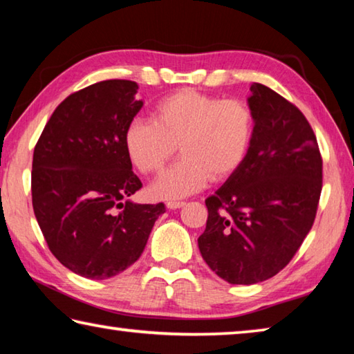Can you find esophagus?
Returning <instances> with one entry per match:
<instances>
[{"mask_svg": "<svg viewBox=\"0 0 354 354\" xmlns=\"http://www.w3.org/2000/svg\"><path fill=\"white\" fill-rule=\"evenodd\" d=\"M184 206V201H169L167 203V207L169 209H179Z\"/></svg>", "mask_w": 354, "mask_h": 354, "instance_id": "34e87169", "label": "esophagus"}]
</instances>
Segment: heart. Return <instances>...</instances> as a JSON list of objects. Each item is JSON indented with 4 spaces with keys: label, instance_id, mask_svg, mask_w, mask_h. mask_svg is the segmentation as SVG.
Instances as JSON below:
<instances>
[{
    "label": "heart",
    "instance_id": "obj_1",
    "mask_svg": "<svg viewBox=\"0 0 354 354\" xmlns=\"http://www.w3.org/2000/svg\"><path fill=\"white\" fill-rule=\"evenodd\" d=\"M254 134V113L242 100H223L195 88L167 95L151 120L134 118L124 129V149L143 175L158 173L176 154L183 159L149 187L158 200H179L221 181L247 159Z\"/></svg>",
    "mask_w": 354,
    "mask_h": 354
}]
</instances>
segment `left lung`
Listing matches in <instances>:
<instances>
[{
	"label": "left lung",
	"instance_id": "left-lung-1",
	"mask_svg": "<svg viewBox=\"0 0 354 354\" xmlns=\"http://www.w3.org/2000/svg\"><path fill=\"white\" fill-rule=\"evenodd\" d=\"M254 134L245 162L206 200L203 259L230 284H256L290 262L314 225L322 156L297 106L253 82Z\"/></svg>",
	"mask_w": 354,
	"mask_h": 354
}]
</instances>
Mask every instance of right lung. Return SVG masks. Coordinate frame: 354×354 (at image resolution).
Returning a JSON list of instances; mask_svg holds the SVG:
<instances>
[{
	"label": "right lung",
	"instance_id": "obj_1",
	"mask_svg": "<svg viewBox=\"0 0 354 354\" xmlns=\"http://www.w3.org/2000/svg\"><path fill=\"white\" fill-rule=\"evenodd\" d=\"M137 82L107 80L71 93L34 148L31 192L48 248L76 274L107 279L145 250L162 203L128 200L142 187L124 149V129L142 109Z\"/></svg>",
	"mask_w": 354,
	"mask_h": 354
}]
</instances>
